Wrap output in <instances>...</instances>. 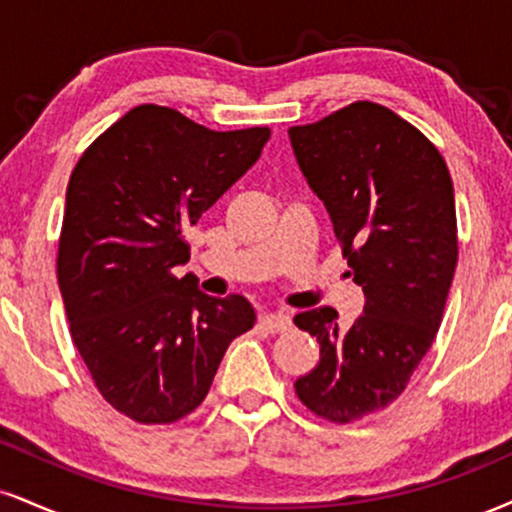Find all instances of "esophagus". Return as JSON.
I'll return each mask as SVG.
<instances>
[{"label":"esophagus","mask_w":512,"mask_h":512,"mask_svg":"<svg viewBox=\"0 0 512 512\" xmlns=\"http://www.w3.org/2000/svg\"><path fill=\"white\" fill-rule=\"evenodd\" d=\"M260 324L264 329H269L272 334H283V331L291 329V317L283 315V312H272V315H262L260 317Z\"/></svg>","instance_id":"34e87169"}]
</instances>
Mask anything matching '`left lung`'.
Masks as SVG:
<instances>
[{
	"label": "left lung",
	"instance_id": "obj_1",
	"mask_svg": "<svg viewBox=\"0 0 512 512\" xmlns=\"http://www.w3.org/2000/svg\"><path fill=\"white\" fill-rule=\"evenodd\" d=\"M288 135L367 298L346 329L334 307L295 315L319 341L317 367L295 381V396L322 420L348 424L391 405L432 348L458 264L453 181L432 140L377 102Z\"/></svg>",
	"mask_w": 512,
	"mask_h": 512
}]
</instances>
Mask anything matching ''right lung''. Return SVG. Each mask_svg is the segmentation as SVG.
I'll list each match as a JSON object with an SVG mask.
<instances>
[{"label": "right lung", "mask_w": 512, "mask_h": 512, "mask_svg": "<svg viewBox=\"0 0 512 512\" xmlns=\"http://www.w3.org/2000/svg\"><path fill=\"white\" fill-rule=\"evenodd\" d=\"M267 126L209 131L140 104L73 166L57 276L71 336L102 398L128 420L171 424L205 400L231 341L255 324L243 295L209 298L186 231L260 157Z\"/></svg>", "instance_id": "obj_1"}]
</instances>
